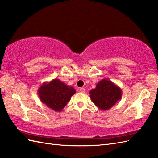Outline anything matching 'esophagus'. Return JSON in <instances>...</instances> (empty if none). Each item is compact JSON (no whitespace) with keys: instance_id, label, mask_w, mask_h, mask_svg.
I'll return each instance as SVG.
<instances>
[{"instance_id":"obj_1","label":"esophagus","mask_w":158,"mask_h":158,"mask_svg":"<svg viewBox=\"0 0 158 158\" xmlns=\"http://www.w3.org/2000/svg\"><path fill=\"white\" fill-rule=\"evenodd\" d=\"M79 91L81 92V93H85V89H84V88H80V89H79Z\"/></svg>"}]
</instances>
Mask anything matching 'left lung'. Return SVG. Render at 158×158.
Instances as JSON below:
<instances>
[{
    "label": "left lung",
    "instance_id": "1",
    "mask_svg": "<svg viewBox=\"0 0 158 158\" xmlns=\"http://www.w3.org/2000/svg\"><path fill=\"white\" fill-rule=\"evenodd\" d=\"M89 94L92 102L102 110L110 109L122 96L119 87L106 79L100 81L94 89L90 90Z\"/></svg>",
    "mask_w": 158,
    "mask_h": 158
}]
</instances>
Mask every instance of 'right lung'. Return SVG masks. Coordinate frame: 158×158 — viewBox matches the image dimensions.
Segmentation results:
<instances>
[{
    "label": "right lung",
    "instance_id": "obj_1",
    "mask_svg": "<svg viewBox=\"0 0 158 158\" xmlns=\"http://www.w3.org/2000/svg\"><path fill=\"white\" fill-rule=\"evenodd\" d=\"M38 94L41 101L51 109L60 112L64 108L76 91L58 79L44 82L39 87Z\"/></svg>",
    "mask_w": 158,
    "mask_h": 158
}]
</instances>
